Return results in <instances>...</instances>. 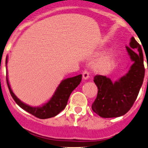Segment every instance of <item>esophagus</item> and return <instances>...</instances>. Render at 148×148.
I'll return each mask as SVG.
<instances>
[{"instance_id":"34e87169","label":"esophagus","mask_w":148,"mask_h":148,"mask_svg":"<svg viewBox=\"0 0 148 148\" xmlns=\"http://www.w3.org/2000/svg\"><path fill=\"white\" fill-rule=\"evenodd\" d=\"M82 74H83L84 79H87L89 77V72L88 71H86V70H85V71H83Z\"/></svg>"}]
</instances>
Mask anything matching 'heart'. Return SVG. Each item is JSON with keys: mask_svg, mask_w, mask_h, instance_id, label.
<instances>
[{"mask_svg": "<svg viewBox=\"0 0 148 148\" xmlns=\"http://www.w3.org/2000/svg\"><path fill=\"white\" fill-rule=\"evenodd\" d=\"M114 64V58L112 56H106L98 61L95 64V69L97 71L101 73H105L112 69Z\"/></svg>", "mask_w": 148, "mask_h": 148, "instance_id": "b5f03b06", "label": "heart"}]
</instances>
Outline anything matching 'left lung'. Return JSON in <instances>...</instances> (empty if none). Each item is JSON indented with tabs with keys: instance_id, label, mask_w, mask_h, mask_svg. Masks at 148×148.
<instances>
[{
	"instance_id": "8db88e82",
	"label": "left lung",
	"mask_w": 148,
	"mask_h": 148,
	"mask_svg": "<svg viewBox=\"0 0 148 148\" xmlns=\"http://www.w3.org/2000/svg\"><path fill=\"white\" fill-rule=\"evenodd\" d=\"M126 49L133 62L126 75L115 82L106 76L97 74L94 77L98 92L92 103V110L104 118L117 117L126 114L135 103L143 84L145 66L141 46L132 37Z\"/></svg>"
}]
</instances>
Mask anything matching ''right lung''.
<instances>
[{
	"instance_id": "obj_1",
	"label": "right lung",
	"mask_w": 148,
	"mask_h": 148,
	"mask_svg": "<svg viewBox=\"0 0 148 148\" xmlns=\"http://www.w3.org/2000/svg\"><path fill=\"white\" fill-rule=\"evenodd\" d=\"M8 59H5V65L7 64ZM82 74L77 75L76 77L68 78L66 79L63 80L59 86L56 89L55 94L53 95L51 99L46 104L43 105L42 107H32L27 104H24L21 102L16 95L12 92L10 86L8 83V77L6 74V82L8 84V87L9 89L10 95L14 99L16 104L21 107L23 110H26V112H29L30 114H33L36 117L39 119H47L51 117H55L57 115L59 112L62 111L65 108L67 104L69 97L71 92L82 81Z\"/></svg>"
}]
</instances>
